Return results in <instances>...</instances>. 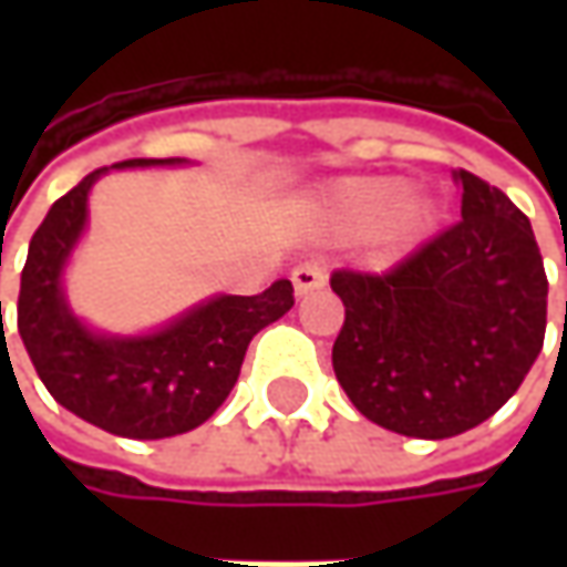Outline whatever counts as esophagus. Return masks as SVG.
Listing matches in <instances>:
<instances>
[{
    "instance_id": "obj_1",
    "label": "esophagus",
    "mask_w": 567,
    "mask_h": 567,
    "mask_svg": "<svg viewBox=\"0 0 567 567\" xmlns=\"http://www.w3.org/2000/svg\"><path fill=\"white\" fill-rule=\"evenodd\" d=\"M324 284H328V274H324V268L316 265V261H306V265L293 268L296 296H306V293H312V290H321Z\"/></svg>"
}]
</instances>
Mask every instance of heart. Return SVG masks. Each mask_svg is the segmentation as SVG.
Masks as SVG:
<instances>
[{
    "mask_svg": "<svg viewBox=\"0 0 567 567\" xmlns=\"http://www.w3.org/2000/svg\"><path fill=\"white\" fill-rule=\"evenodd\" d=\"M321 217L343 239L375 236L388 255H406L432 236L439 202L398 176H347L324 192Z\"/></svg>",
    "mask_w": 567,
    "mask_h": 567,
    "instance_id": "1",
    "label": "heart"
}]
</instances>
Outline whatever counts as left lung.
<instances>
[{
	"instance_id": "8db88e82",
	"label": "left lung",
	"mask_w": 567,
	"mask_h": 567,
	"mask_svg": "<svg viewBox=\"0 0 567 567\" xmlns=\"http://www.w3.org/2000/svg\"><path fill=\"white\" fill-rule=\"evenodd\" d=\"M461 220L388 274L334 271V375L365 420L451 439L498 413L543 350L549 280L530 220L467 169Z\"/></svg>"
}]
</instances>
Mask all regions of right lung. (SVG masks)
Instances as JSON below:
<instances>
[{
	"label": "right lung",
	"instance_id": "right-lung-1",
	"mask_svg": "<svg viewBox=\"0 0 567 567\" xmlns=\"http://www.w3.org/2000/svg\"><path fill=\"white\" fill-rule=\"evenodd\" d=\"M122 161L113 169L176 166ZM110 166L87 173L37 227L21 271L18 334L55 403L122 439H169L214 416L227 401L249 340L293 309V284L258 296H210L151 334H103L69 309L62 274L87 227V195ZM2 309V302H0Z\"/></svg>",
	"mask_w": 567,
	"mask_h": 567
}]
</instances>
